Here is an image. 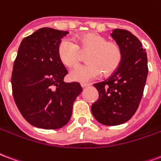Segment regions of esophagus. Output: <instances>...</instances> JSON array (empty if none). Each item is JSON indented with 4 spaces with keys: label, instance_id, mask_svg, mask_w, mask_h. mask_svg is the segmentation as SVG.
Segmentation results:
<instances>
[{
    "label": "esophagus",
    "instance_id": "esophagus-1",
    "mask_svg": "<svg viewBox=\"0 0 161 161\" xmlns=\"http://www.w3.org/2000/svg\"><path fill=\"white\" fill-rule=\"evenodd\" d=\"M80 86H81L82 88H84V87H86V86H90V84H88V83H80Z\"/></svg>",
    "mask_w": 161,
    "mask_h": 161
}]
</instances>
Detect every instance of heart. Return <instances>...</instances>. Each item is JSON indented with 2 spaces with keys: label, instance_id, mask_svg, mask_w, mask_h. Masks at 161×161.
<instances>
[{
  "label": "heart",
  "instance_id": "heart-1",
  "mask_svg": "<svg viewBox=\"0 0 161 161\" xmlns=\"http://www.w3.org/2000/svg\"><path fill=\"white\" fill-rule=\"evenodd\" d=\"M87 64L73 69L69 78L74 81L88 82L102 75H111L120 67L123 61V50L116 42L96 32L82 34L76 38L75 43L68 38L61 41L57 48L60 62L68 68H75L80 61V52H88Z\"/></svg>",
  "mask_w": 161,
  "mask_h": 161
}]
</instances>
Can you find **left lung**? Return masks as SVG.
Here are the masks:
<instances>
[{
	"label": "left lung",
	"mask_w": 161,
	"mask_h": 161,
	"mask_svg": "<svg viewBox=\"0 0 161 161\" xmlns=\"http://www.w3.org/2000/svg\"><path fill=\"white\" fill-rule=\"evenodd\" d=\"M123 50L120 67L105 81L93 84L98 99L92 113L100 124L114 126L132 118L140 105L148 68L145 49L130 31L115 29L111 34Z\"/></svg>",
	"instance_id": "left-lung-1"
}]
</instances>
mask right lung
<instances>
[{
  "instance_id": "add662e5",
  "label": "right lung",
  "mask_w": 161,
  "mask_h": 161,
  "mask_svg": "<svg viewBox=\"0 0 161 161\" xmlns=\"http://www.w3.org/2000/svg\"><path fill=\"white\" fill-rule=\"evenodd\" d=\"M68 33L40 28L19 47L12 73L13 95L23 118L35 127L56 130L66 125L82 92L78 82L63 81L68 71L58 58L57 48Z\"/></svg>"
}]
</instances>
